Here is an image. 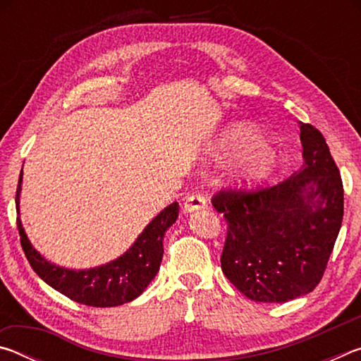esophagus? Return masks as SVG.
Instances as JSON below:
<instances>
[{
    "instance_id": "1",
    "label": "esophagus",
    "mask_w": 361,
    "mask_h": 361,
    "mask_svg": "<svg viewBox=\"0 0 361 361\" xmlns=\"http://www.w3.org/2000/svg\"><path fill=\"white\" fill-rule=\"evenodd\" d=\"M207 207V197L202 194V192H192L189 194L185 204H183V210H185V213H192L195 210H202Z\"/></svg>"
}]
</instances>
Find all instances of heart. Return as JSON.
<instances>
[{
    "instance_id": "heart-1",
    "label": "heart",
    "mask_w": 361,
    "mask_h": 361,
    "mask_svg": "<svg viewBox=\"0 0 361 361\" xmlns=\"http://www.w3.org/2000/svg\"><path fill=\"white\" fill-rule=\"evenodd\" d=\"M210 156L226 159L224 172L237 188H252L266 181L279 164V151L255 127L234 122L219 133Z\"/></svg>"
}]
</instances>
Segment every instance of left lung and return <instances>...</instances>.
<instances>
[{
  "instance_id": "1",
  "label": "left lung",
  "mask_w": 361,
  "mask_h": 361,
  "mask_svg": "<svg viewBox=\"0 0 361 361\" xmlns=\"http://www.w3.org/2000/svg\"><path fill=\"white\" fill-rule=\"evenodd\" d=\"M301 166L290 178L256 191H219L212 204L228 223L221 269L256 302L307 295L323 277L344 215V188L328 145L299 122Z\"/></svg>"
}]
</instances>
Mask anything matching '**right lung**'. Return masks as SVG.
<instances>
[{
  "mask_svg": "<svg viewBox=\"0 0 361 361\" xmlns=\"http://www.w3.org/2000/svg\"><path fill=\"white\" fill-rule=\"evenodd\" d=\"M23 172L16 194L17 229L20 243L33 271L66 298L92 307H114L138 298L161 267L164 235L178 218V202L170 204L151 219L132 247L119 258L90 269H68L46 259L28 240L20 219V191Z\"/></svg>",
  "mask_w": 361,
  "mask_h": 361,
  "instance_id": "obj_1",
  "label": "right lung"
}]
</instances>
